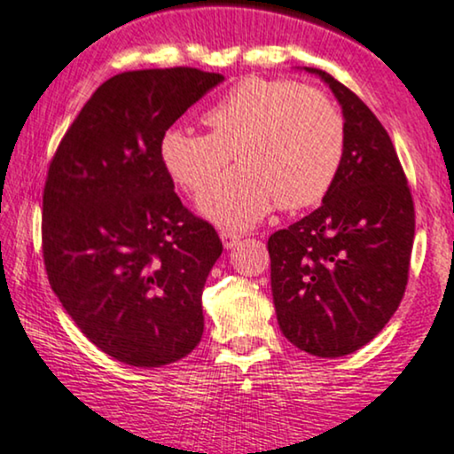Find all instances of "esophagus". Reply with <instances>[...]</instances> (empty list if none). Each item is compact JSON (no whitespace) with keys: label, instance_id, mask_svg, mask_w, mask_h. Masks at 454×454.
I'll use <instances>...</instances> for the list:
<instances>
[{"label":"esophagus","instance_id":"obj_1","mask_svg":"<svg viewBox=\"0 0 454 454\" xmlns=\"http://www.w3.org/2000/svg\"><path fill=\"white\" fill-rule=\"evenodd\" d=\"M221 239H223V247L233 248L239 242V239H242V236H239V233H236V231H227V229H223Z\"/></svg>","mask_w":454,"mask_h":454}]
</instances>
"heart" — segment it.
I'll return each instance as SVG.
<instances>
[{"label":"heart","mask_w":454,"mask_h":454,"mask_svg":"<svg viewBox=\"0 0 454 454\" xmlns=\"http://www.w3.org/2000/svg\"><path fill=\"white\" fill-rule=\"evenodd\" d=\"M207 133L169 127L159 159L176 184L191 193L222 171L233 153L240 163L200 195V212L216 225L247 229L274 206L317 204L333 184L344 154V119L321 90L291 80L250 76L221 95L201 116Z\"/></svg>","instance_id":"heart-1"}]
</instances>
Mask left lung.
<instances>
[{"instance_id":"left-lung-1","label":"left lung","mask_w":454,"mask_h":454,"mask_svg":"<svg viewBox=\"0 0 454 454\" xmlns=\"http://www.w3.org/2000/svg\"><path fill=\"white\" fill-rule=\"evenodd\" d=\"M344 154L317 210L271 233V295L285 338L314 356H344L391 321L408 285L414 201L391 137L332 74Z\"/></svg>"}]
</instances>
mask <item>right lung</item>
<instances>
[{
    "label": "right lung",
    "instance_id": "add662e5",
    "mask_svg": "<svg viewBox=\"0 0 454 454\" xmlns=\"http://www.w3.org/2000/svg\"><path fill=\"white\" fill-rule=\"evenodd\" d=\"M223 80L197 67L116 74L90 95L48 168V282L80 332L121 364H174L204 333L201 293L223 242L176 195L159 137Z\"/></svg>",
    "mask_w": 454,
    "mask_h": 454
}]
</instances>
